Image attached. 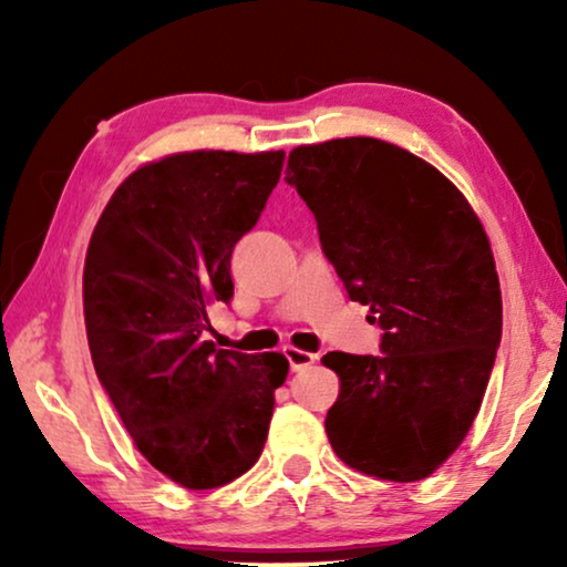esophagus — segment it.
Listing matches in <instances>:
<instances>
[{"label": "esophagus", "mask_w": 567, "mask_h": 567, "mask_svg": "<svg viewBox=\"0 0 567 567\" xmlns=\"http://www.w3.org/2000/svg\"><path fill=\"white\" fill-rule=\"evenodd\" d=\"M284 355H286V359H289V367H291V371H301V369L312 367L315 359H317L315 353H309V351H299V348H293V346H286V348H284Z\"/></svg>", "instance_id": "esophagus-1"}]
</instances>
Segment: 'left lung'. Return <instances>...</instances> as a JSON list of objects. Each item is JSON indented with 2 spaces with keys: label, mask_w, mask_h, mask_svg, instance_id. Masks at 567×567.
Here are the masks:
<instances>
[{
  "label": "left lung",
  "mask_w": 567,
  "mask_h": 567,
  "mask_svg": "<svg viewBox=\"0 0 567 567\" xmlns=\"http://www.w3.org/2000/svg\"><path fill=\"white\" fill-rule=\"evenodd\" d=\"M286 183L315 214L324 258L382 328L379 355L332 351L324 431L367 475L415 483L467 436L501 346V286L467 198L382 138L297 146Z\"/></svg>",
  "instance_id": "8db88e82"
}]
</instances>
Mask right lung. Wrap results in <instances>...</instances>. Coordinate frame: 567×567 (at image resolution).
<instances>
[{"label":"right lung","mask_w":567,"mask_h":567,"mask_svg":"<svg viewBox=\"0 0 567 567\" xmlns=\"http://www.w3.org/2000/svg\"><path fill=\"white\" fill-rule=\"evenodd\" d=\"M284 152H183L107 200L84 260L97 379L154 470L188 491L245 475L266 446L281 353L221 351L206 307L229 305V260L258 224Z\"/></svg>","instance_id":"add662e5"}]
</instances>
